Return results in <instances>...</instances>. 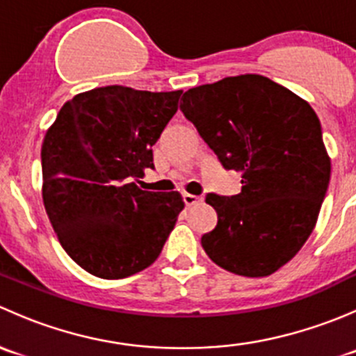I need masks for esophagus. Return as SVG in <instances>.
<instances>
[{"label": "esophagus", "mask_w": 356, "mask_h": 356, "mask_svg": "<svg viewBox=\"0 0 356 356\" xmlns=\"http://www.w3.org/2000/svg\"><path fill=\"white\" fill-rule=\"evenodd\" d=\"M182 200H184L186 207H193V204H198V203H201V201H203L201 196L189 195V193H184V195H182Z\"/></svg>", "instance_id": "obj_1"}]
</instances>
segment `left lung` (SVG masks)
Instances as JSON below:
<instances>
[{
    "instance_id": "obj_1",
    "label": "left lung",
    "mask_w": 356,
    "mask_h": 356,
    "mask_svg": "<svg viewBox=\"0 0 356 356\" xmlns=\"http://www.w3.org/2000/svg\"><path fill=\"white\" fill-rule=\"evenodd\" d=\"M181 110L224 168L241 172L239 195L204 198L218 222L201 246L232 274H274L307 243L327 193L331 158L317 113L258 74L189 89Z\"/></svg>"
}]
</instances>
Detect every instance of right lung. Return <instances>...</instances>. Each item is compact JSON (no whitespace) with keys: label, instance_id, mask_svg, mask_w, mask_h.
<instances>
[{"label":"right lung","instance_id":"obj_1","mask_svg":"<svg viewBox=\"0 0 356 356\" xmlns=\"http://www.w3.org/2000/svg\"><path fill=\"white\" fill-rule=\"evenodd\" d=\"M182 91L106 86L62 106L41 148L42 201L68 257L89 274L124 279L160 254L184 208L177 191L136 184Z\"/></svg>","mask_w":356,"mask_h":356}]
</instances>
